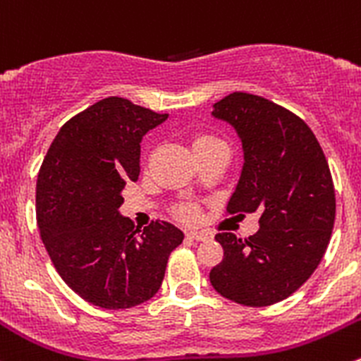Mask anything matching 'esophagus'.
Here are the masks:
<instances>
[{"label":"esophagus","mask_w":361,"mask_h":361,"mask_svg":"<svg viewBox=\"0 0 361 361\" xmlns=\"http://www.w3.org/2000/svg\"><path fill=\"white\" fill-rule=\"evenodd\" d=\"M188 237L191 238V240L200 242V240H207V238H209V235L203 233V231H189Z\"/></svg>","instance_id":"1"}]
</instances>
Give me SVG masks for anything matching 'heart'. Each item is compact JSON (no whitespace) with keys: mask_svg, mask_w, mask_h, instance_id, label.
Returning <instances> with one entry per match:
<instances>
[{"mask_svg":"<svg viewBox=\"0 0 361 361\" xmlns=\"http://www.w3.org/2000/svg\"><path fill=\"white\" fill-rule=\"evenodd\" d=\"M210 144H223V142L217 137H214V135L205 133L196 135V137L192 138V149H195V151H198V149ZM177 216L184 221H195L196 217H198V209H196V205H192V203H184V205H180L179 209H177Z\"/></svg>","mask_w":361,"mask_h":361,"instance_id":"b5f03b06","label":"heart"}]
</instances>
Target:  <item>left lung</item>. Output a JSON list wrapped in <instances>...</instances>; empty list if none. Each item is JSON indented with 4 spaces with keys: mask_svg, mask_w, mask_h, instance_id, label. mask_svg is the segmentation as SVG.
<instances>
[{
    "mask_svg": "<svg viewBox=\"0 0 361 361\" xmlns=\"http://www.w3.org/2000/svg\"><path fill=\"white\" fill-rule=\"evenodd\" d=\"M214 116L237 130L244 169L226 216L259 214L249 238L216 235L223 259L210 270L221 297L240 305L277 303L309 279L330 244L335 188L316 135L291 110L249 92H231Z\"/></svg>",
    "mask_w": 361,
    "mask_h": 361,
    "instance_id": "left-lung-1",
    "label": "left lung"
}]
</instances>
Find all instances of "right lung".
<instances>
[{"instance_id":"1","label":"right lung","mask_w":361,"mask_h":361,"mask_svg":"<svg viewBox=\"0 0 361 361\" xmlns=\"http://www.w3.org/2000/svg\"><path fill=\"white\" fill-rule=\"evenodd\" d=\"M169 114L130 99H99L61 126L37 180V223L61 279L110 310L151 300L184 233L169 221L135 230L119 216L123 189L140 173V142Z\"/></svg>"}]
</instances>
